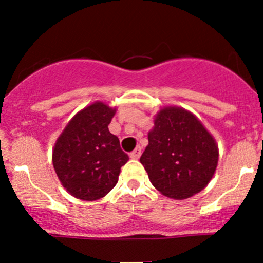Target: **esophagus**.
<instances>
[{
    "mask_svg": "<svg viewBox=\"0 0 263 263\" xmlns=\"http://www.w3.org/2000/svg\"><path fill=\"white\" fill-rule=\"evenodd\" d=\"M141 156V147H136L131 154H129V157L134 160H137Z\"/></svg>",
    "mask_w": 263,
    "mask_h": 263,
    "instance_id": "34e87169",
    "label": "esophagus"
}]
</instances>
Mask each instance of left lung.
Here are the masks:
<instances>
[{"label":"left lung","mask_w":263,"mask_h":263,"mask_svg":"<svg viewBox=\"0 0 263 263\" xmlns=\"http://www.w3.org/2000/svg\"><path fill=\"white\" fill-rule=\"evenodd\" d=\"M218 156L217 142L193 113L165 107L155 116L140 162L162 195L181 200L209 184Z\"/></svg>","instance_id":"left-lung-1"}]
</instances>
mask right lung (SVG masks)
Wrapping results in <instances>:
<instances>
[{"mask_svg": "<svg viewBox=\"0 0 263 263\" xmlns=\"http://www.w3.org/2000/svg\"><path fill=\"white\" fill-rule=\"evenodd\" d=\"M116 113L103 102H95L77 113L55 142L52 165L66 192L82 200L103 198L118 181L128 155L108 124Z\"/></svg>", "mask_w": 263, "mask_h": 263, "instance_id": "1", "label": "right lung"}]
</instances>
